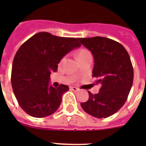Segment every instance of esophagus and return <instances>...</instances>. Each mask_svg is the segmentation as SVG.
Wrapping results in <instances>:
<instances>
[{
  "label": "esophagus",
  "instance_id": "34e87169",
  "mask_svg": "<svg viewBox=\"0 0 146 146\" xmlns=\"http://www.w3.org/2000/svg\"><path fill=\"white\" fill-rule=\"evenodd\" d=\"M70 89H71V90H73V91H74V92L79 91V89H78V88H76V87H74V86H71Z\"/></svg>",
  "mask_w": 146,
  "mask_h": 146
}]
</instances>
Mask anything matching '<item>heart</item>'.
I'll list each match as a JSON object with an SVG mask.
<instances>
[{
    "mask_svg": "<svg viewBox=\"0 0 146 146\" xmlns=\"http://www.w3.org/2000/svg\"><path fill=\"white\" fill-rule=\"evenodd\" d=\"M91 57V54L88 50H86V49H82L80 50L77 54V60L82 59V58H85V57Z\"/></svg>",
    "mask_w": 146,
    "mask_h": 146,
    "instance_id": "1",
    "label": "heart"
}]
</instances>
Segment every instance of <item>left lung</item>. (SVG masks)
<instances>
[{
  "mask_svg": "<svg viewBox=\"0 0 146 146\" xmlns=\"http://www.w3.org/2000/svg\"><path fill=\"white\" fill-rule=\"evenodd\" d=\"M94 58L92 76L101 85L98 93L89 92L81 103L87 113L106 118L117 112L127 101L133 81V69L127 50L120 43L104 37L80 38Z\"/></svg>",
  "mask_w": 146,
  "mask_h": 146,
  "instance_id": "obj_1",
  "label": "left lung"
}]
</instances>
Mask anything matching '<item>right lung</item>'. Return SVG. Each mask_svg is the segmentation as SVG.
I'll return each instance as SVG.
<instances>
[{
	"label": "right lung",
	"instance_id": "1",
	"mask_svg": "<svg viewBox=\"0 0 146 146\" xmlns=\"http://www.w3.org/2000/svg\"><path fill=\"white\" fill-rule=\"evenodd\" d=\"M81 46L77 38L57 37L45 32L35 34L22 44L15 55L11 82L16 98L26 113L45 117L57 111L66 85H50V75L56 72L62 58Z\"/></svg>",
	"mask_w": 146,
	"mask_h": 146
}]
</instances>
